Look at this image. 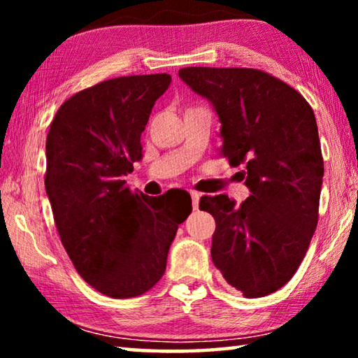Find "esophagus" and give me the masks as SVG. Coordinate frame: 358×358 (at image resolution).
<instances>
[{
	"label": "esophagus",
	"instance_id": "1",
	"mask_svg": "<svg viewBox=\"0 0 358 358\" xmlns=\"http://www.w3.org/2000/svg\"><path fill=\"white\" fill-rule=\"evenodd\" d=\"M191 194V201H192V208L197 210L199 208V199H201V194L196 191H189Z\"/></svg>",
	"mask_w": 358,
	"mask_h": 358
}]
</instances>
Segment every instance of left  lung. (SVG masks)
I'll list each match as a JSON object with an SVG mask.
<instances>
[{"label":"left lung","instance_id":"left-lung-1","mask_svg":"<svg viewBox=\"0 0 358 358\" xmlns=\"http://www.w3.org/2000/svg\"><path fill=\"white\" fill-rule=\"evenodd\" d=\"M178 76L213 104L221 153L245 164L251 196H203L215 217L211 259L246 299L281 289L299 268L317 226L324 159L306 99L280 78L248 68H183Z\"/></svg>","mask_w":358,"mask_h":358}]
</instances>
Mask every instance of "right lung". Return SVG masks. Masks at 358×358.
<instances>
[{
    "label": "right lung",
    "instance_id": "1",
    "mask_svg": "<svg viewBox=\"0 0 358 358\" xmlns=\"http://www.w3.org/2000/svg\"><path fill=\"white\" fill-rule=\"evenodd\" d=\"M169 74L101 82L64 101L47 134L45 191L59 238L85 281L112 299L147 292L191 202L148 197L123 180L142 159L141 136Z\"/></svg>",
    "mask_w": 358,
    "mask_h": 358
}]
</instances>
